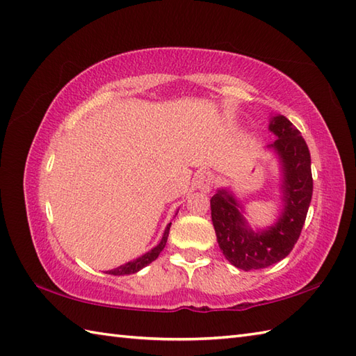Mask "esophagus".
<instances>
[{"instance_id": "34e87169", "label": "esophagus", "mask_w": 356, "mask_h": 356, "mask_svg": "<svg viewBox=\"0 0 356 356\" xmlns=\"http://www.w3.org/2000/svg\"><path fill=\"white\" fill-rule=\"evenodd\" d=\"M195 188H199L200 191H209L214 185V176L211 171H200L195 174L194 179Z\"/></svg>"}]
</instances>
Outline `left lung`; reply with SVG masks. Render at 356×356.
I'll return each mask as SVG.
<instances>
[{
  "instance_id": "left-lung-1",
  "label": "left lung",
  "mask_w": 356,
  "mask_h": 356,
  "mask_svg": "<svg viewBox=\"0 0 356 356\" xmlns=\"http://www.w3.org/2000/svg\"><path fill=\"white\" fill-rule=\"evenodd\" d=\"M278 139L270 143L284 172V211L278 222L263 232H254L246 226L243 211L232 195L218 190L211 197V217L218 246L234 266L243 270L268 268L289 255L303 229L312 199L311 153L303 136L289 119L275 116L269 124Z\"/></svg>"
}]
</instances>
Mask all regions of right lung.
<instances>
[{
	"label": "right lung",
	"mask_w": 356,
	"mask_h": 356,
	"mask_svg": "<svg viewBox=\"0 0 356 356\" xmlns=\"http://www.w3.org/2000/svg\"><path fill=\"white\" fill-rule=\"evenodd\" d=\"M170 226H171V223H170L168 226H166V229H165V232H163V237H162V240H161V243H159L156 248L151 249L149 252L143 254L142 257H139V259H136V260H133V261H128V263L122 264V266H119V268H116V269L107 270L108 274H111V275H128V274H134V272H138V270H140L142 268H145L147 264H149L151 261H154V260L157 259V257H159V254L162 252V249L165 248V245H166V240H168V234H170Z\"/></svg>",
	"instance_id": "right-lung-1"
}]
</instances>
